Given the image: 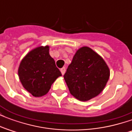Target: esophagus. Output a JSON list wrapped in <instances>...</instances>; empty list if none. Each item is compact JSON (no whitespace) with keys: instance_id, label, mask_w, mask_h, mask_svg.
I'll return each mask as SVG.
<instances>
[{"instance_id":"obj_1","label":"esophagus","mask_w":132,"mask_h":132,"mask_svg":"<svg viewBox=\"0 0 132 132\" xmlns=\"http://www.w3.org/2000/svg\"><path fill=\"white\" fill-rule=\"evenodd\" d=\"M61 74L63 75L64 73H65V71H66V68L65 67H63V68H61Z\"/></svg>"}]
</instances>
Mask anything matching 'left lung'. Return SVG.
<instances>
[{
	"label": "left lung",
	"mask_w": 132,
	"mask_h": 132,
	"mask_svg": "<svg viewBox=\"0 0 132 132\" xmlns=\"http://www.w3.org/2000/svg\"><path fill=\"white\" fill-rule=\"evenodd\" d=\"M71 94L87 101L99 95L110 77L105 61L87 46L78 50L63 76Z\"/></svg>",
	"instance_id": "8db88e82"
}]
</instances>
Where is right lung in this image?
<instances>
[{
  "mask_svg": "<svg viewBox=\"0 0 132 132\" xmlns=\"http://www.w3.org/2000/svg\"><path fill=\"white\" fill-rule=\"evenodd\" d=\"M49 46L33 49L22 60L18 69L20 80L27 91L35 97L46 95L52 83L61 76L49 53Z\"/></svg>",
  "mask_w": 132,
  "mask_h": 132,
  "instance_id": "right-lung-1",
  "label": "right lung"
}]
</instances>
